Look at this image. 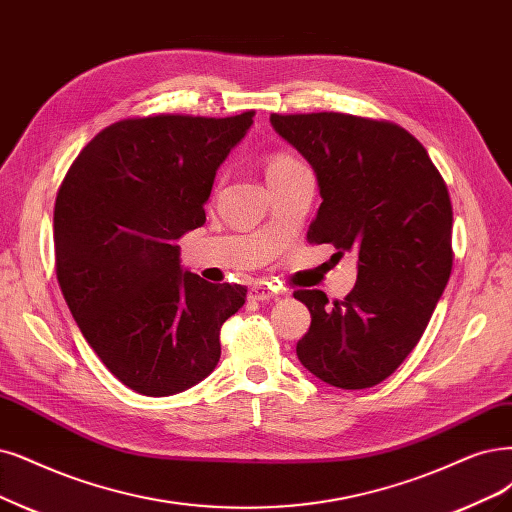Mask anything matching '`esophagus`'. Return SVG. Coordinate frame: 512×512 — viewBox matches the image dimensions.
<instances>
[{"mask_svg": "<svg viewBox=\"0 0 512 512\" xmlns=\"http://www.w3.org/2000/svg\"><path fill=\"white\" fill-rule=\"evenodd\" d=\"M276 297V293L270 289V287H266V285H253L251 287V299H257V301H268V299H274Z\"/></svg>", "mask_w": 512, "mask_h": 512, "instance_id": "1", "label": "esophagus"}]
</instances>
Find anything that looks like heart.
<instances>
[{
	"label": "heart",
	"mask_w": 512,
	"mask_h": 512,
	"mask_svg": "<svg viewBox=\"0 0 512 512\" xmlns=\"http://www.w3.org/2000/svg\"><path fill=\"white\" fill-rule=\"evenodd\" d=\"M295 166H301V164L297 160L289 158V156H276L268 162V175L280 173V170H289V168H295Z\"/></svg>",
	"instance_id": "heart-1"
}]
</instances>
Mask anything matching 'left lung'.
Here are the masks:
<instances>
[{"instance_id": "left-lung-1", "label": "left lung", "mask_w": 512, "mask_h": 512, "mask_svg": "<svg viewBox=\"0 0 512 512\" xmlns=\"http://www.w3.org/2000/svg\"><path fill=\"white\" fill-rule=\"evenodd\" d=\"M312 166L320 202L308 240L354 253L344 301L297 291L312 316L297 358L344 390L384 382L420 342L451 274V202L428 151L401 126L348 116H270Z\"/></svg>"}]
</instances>
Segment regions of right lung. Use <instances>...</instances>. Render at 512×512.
<instances>
[{
	"label": "right lung",
	"instance_id": "obj_1",
	"mask_svg": "<svg viewBox=\"0 0 512 512\" xmlns=\"http://www.w3.org/2000/svg\"><path fill=\"white\" fill-rule=\"evenodd\" d=\"M255 111L151 116L107 126L75 158L54 204L56 278L88 346L145 396L202 382L221 325L246 299L183 270L177 240L204 225L217 168Z\"/></svg>",
	"mask_w": 512,
	"mask_h": 512
}]
</instances>
